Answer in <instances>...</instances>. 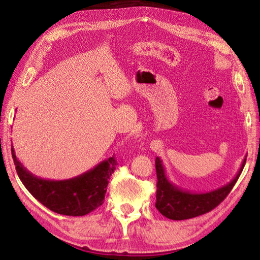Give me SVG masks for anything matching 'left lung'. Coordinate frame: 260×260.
Instances as JSON below:
<instances>
[{
    "mask_svg": "<svg viewBox=\"0 0 260 260\" xmlns=\"http://www.w3.org/2000/svg\"><path fill=\"white\" fill-rule=\"evenodd\" d=\"M245 158L235 178L225 186L209 192H191L175 186L165 174L159 157L156 158L157 195L156 208L164 217L172 220H184L210 212L226 199L234 187L245 165Z\"/></svg>",
    "mask_w": 260,
    "mask_h": 260,
    "instance_id": "1",
    "label": "left lung"
}]
</instances>
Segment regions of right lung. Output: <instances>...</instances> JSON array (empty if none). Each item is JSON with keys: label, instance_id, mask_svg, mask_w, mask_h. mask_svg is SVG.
<instances>
[{"label": "right lung", "instance_id": "add662e5", "mask_svg": "<svg viewBox=\"0 0 260 260\" xmlns=\"http://www.w3.org/2000/svg\"><path fill=\"white\" fill-rule=\"evenodd\" d=\"M16 171L25 188L41 204L63 215H86L103 204L110 175L116 170L114 157L101 161L94 169L68 180H46L25 169L11 148Z\"/></svg>", "mask_w": 260, "mask_h": 260}]
</instances>
